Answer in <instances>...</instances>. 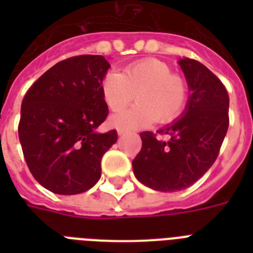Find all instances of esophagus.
<instances>
[{"mask_svg":"<svg viewBox=\"0 0 253 253\" xmlns=\"http://www.w3.org/2000/svg\"><path fill=\"white\" fill-rule=\"evenodd\" d=\"M126 132H127L126 128H122V127H119V128H118V134L119 135H125Z\"/></svg>","mask_w":253,"mask_h":253,"instance_id":"34e87169","label":"esophagus"}]
</instances>
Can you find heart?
<instances>
[{
    "label": "heart",
    "mask_w": 253,
    "mask_h": 253,
    "mask_svg": "<svg viewBox=\"0 0 253 253\" xmlns=\"http://www.w3.org/2000/svg\"><path fill=\"white\" fill-rule=\"evenodd\" d=\"M107 107L121 113L135 98L138 103L123 114L115 115V127L143 128L158 121L162 125L174 122L184 113L189 86L184 76L173 73L172 67L158 59H143L126 65L122 75L109 71L101 83Z\"/></svg>",
    "instance_id": "heart-1"
}]
</instances>
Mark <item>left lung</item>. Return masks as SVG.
<instances>
[{
    "instance_id": "8db88e82",
    "label": "left lung",
    "mask_w": 253,
    "mask_h": 253,
    "mask_svg": "<svg viewBox=\"0 0 253 253\" xmlns=\"http://www.w3.org/2000/svg\"><path fill=\"white\" fill-rule=\"evenodd\" d=\"M178 64L190 90L182 118L158 131L168 134V141L142 132V150L132 160L135 177L159 192L182 190L204 176L218 158L230 123L222 81L194 59H180Z\"/></svg>"
}]
</instances>
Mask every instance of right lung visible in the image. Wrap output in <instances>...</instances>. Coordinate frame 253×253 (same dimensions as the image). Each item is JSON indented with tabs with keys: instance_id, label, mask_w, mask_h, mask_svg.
Listing matches in <instances>:
<instances>
[{
	"instance_id": "obj_1",
	"label": "right lung",
	"mask_w": 253,
	"mask_h": 253,
	"mask_svg": "<svg viewBox=\"0 0 253 253\" xmlns=\"http://www.w3.org/2000/svg\"><path fill=\"white\" fill-rule=\"evenodd\" d=\"M109 61L80 55L43 73L22 101L18 135L34 178L56 194L86 192L101 177V159L118 138L97 127L109 110L101 83Z\"/></svg>"
}]
</instances>
